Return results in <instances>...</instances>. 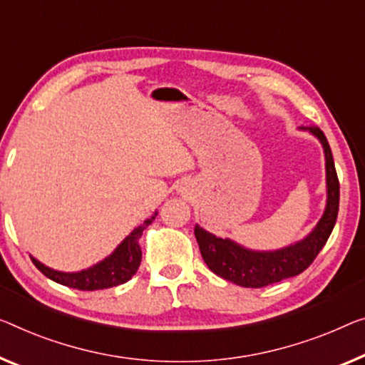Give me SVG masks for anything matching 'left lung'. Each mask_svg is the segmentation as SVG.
<instances>
[{
	"label": "left lung",
	"instance_id": "8db88e82",
	"mask_svg": "<svg viewBox=\"0 0 365 365\" xmlns=\"http://www.w3.org/2000/svg\"><path fill=\"white\" fill-rule=\"evenodd\" d=\"M309 130L322 140L326 157L328 205L318 226L302 242L275 252L247 251L230 239L216 237L203 227L195 226V237L198 241L201 257L213 274L241 287L262 288L302 274L313 264L319 251L324 247L338 220L339 180L324 133L319 128H309Z\"/></svg>",
	"mask_w": 365,
	"mask_h": 365
}]
</instances>
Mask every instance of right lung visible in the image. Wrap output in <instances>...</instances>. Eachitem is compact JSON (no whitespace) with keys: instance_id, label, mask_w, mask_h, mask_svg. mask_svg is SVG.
<instances>
[{"instance_id":"obj_1","label":"right lung","mask_w":365,"mask_h":365,"mask_svg":"<svg viewBox=\"0 0 365 365\" xmlns=\"http://www.w3.org/2000/svg\"><path fill=\"white\" fill-rule=\"evenodd\" d=\"M154 216L145 220L143 225L130 232V235L119 244L116 251H114L110 257L101 260L100 264L93 265V267L75 272V274H65V272H57L42 265L39 260L32 259V264L39 269L43 275L48 279L62 284L70 288H77V290L83 292H93V290H103V288H111L116 285H121L128 282L135 272H138L140 265V259H143V251L139 246V237L143 236V231L148 227Z\"/></svg>"}]
</instances>
